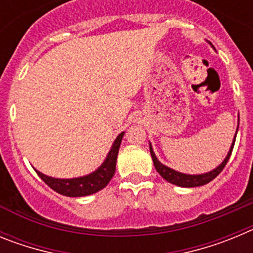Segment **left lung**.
<instances>
[{
	"label": "left lung",
	"instance_id": "8db88e82",
	"mask_svg": "<svg viewBox=\"0 0 253 253\" xmlns=\"http://www.w3.org/2000/svg\"><path fill=\"white\" fill-rule=\"evenodd\" d=\"M238 125H240V119H238ZM237 131H238V126H237ZM237 131H236V135H237ZM236 135H234V139L233 142H232L231 149H229V152H228L227 157L224 158V161H223V162L216 167V169H214L213 171L207 172V173H202V175H186V173H181V172H177L175 171V169H169V167L162 165V163L157 160V157H156V154H154L153 149H152L151 143H149V152H151L154 167H156L158 173H160V175L162 176L166 181H169V182H171V184L177 185V186H181V187L203 186V185L208 184V182H210L211 180H214V178H215L216 176L223 171V169H224L225 165H227L228 160H229V157H231L232 151H233L234 142H236Z\"/></svg>",
	"mask_w": 253,
	"mask_h": 253
}]
</instances>
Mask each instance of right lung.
I'll return each mask as SVG.
<instances>
[{
	"instance_id": "1",
	"label": "right lung",
	"mask_w": 253,
	"mask_h": 253,
	"mask_svg": "<svg viewBox=\"0 0 253 253\" xmlns=\"http://www.w3.org/2000/svg\"><path fill=\"white\" fill-rule=\"evenodd\" d=\"M123 137H124V131H122L116 137L113 147L110 148V152L107 153L101 166L90 175L76 178H54L44 175L38 169H35V172L50 189L57 191L60 195L78 198V196H87L97 193L110 182L114 173H115L116 158H118Z\"/></svg>"
}]
</instances>
